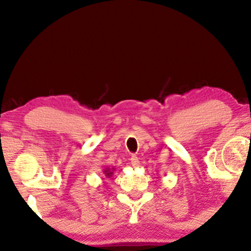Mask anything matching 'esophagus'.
Listing matches in <instances>:
<instances>
[{
    "instance_id": "34e87169",
    "label": "esophagus",
    "mask_w": 251,
    "mask_h": 251,
    "mask_svg": "<svg viewBox=\"0 0 251 251\" xmlns=\"http://www.w3.org/2000/svg\"><path fill=\"white\" fill-rule=\"evenodd\" d=\"M130 160H131V164H132V167H138L139 166V159H138V157H137L136 155H132L131 156V159H130Z\"/></svg>"
}]
</instances>
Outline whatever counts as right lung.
Segmentation results:
<instances>
[{
	"instance_id": "obj_1",
	"label": "right lung",
	"mask_w": 251,
	"mask_h": 251,
	"mask_svg": "<svg viewBox=\"0 0 251 251\" xmlns=\"http://www.w3.org/2000/svg\"><path fill=\"white\" fill-rule=\"evenodd\" d=\"M114 170H115V168H105L104 169V171H102V173H104V175L107 178H109V177H112V175H113V173H114Z\"/></svg>"
}]
</instances>
